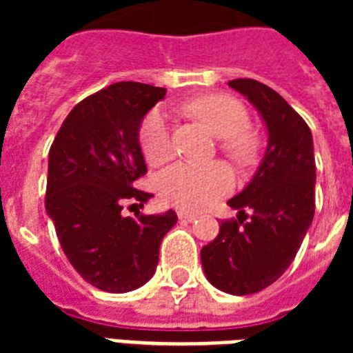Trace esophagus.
<instances>
[{"label":"esophagus","mask_w":353,"mask_h":353,"mask_svg":"<svg viewBox=\"0 0 353 353\" xmlns=\"http://www.w3.org/2000/svg\"><path fill=\"white\" fill-rule=\"evenodd\" d=\"M177 218H179L181 221H194L196 220V214L187 212V210H179V212H177Z\"/></svg>","instance_id":"34e87169"}]
</instances>
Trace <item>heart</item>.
<instances>
[{"mask_svg":"<svg viewBox=\"0 0 353 353\" xmlns=\"http://www.w3.org/2000/svg\"><path fill=\"white\" fill-rule=\"evenodd\" d=\"M192 117L201 121L216 137L220 148L231 159L247 163L256 152V143L249 133V113L238 99L221 93H209L187 102ZM139 144L146 163L157 166L174 155L170 121L165 112L152 110L139 130ZM234 174L223 163L190 165L176 163L161 172L155 179V190L166 205L183 210L205 209L231 192Z\"/></svg>","mask_w":353,"mask_h":353,"instance_id":"b5f03b06","label":"heart"}]
</instances>
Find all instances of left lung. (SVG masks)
<instances>
[{"label":"left lung","mask_w":353,"mask_h":353,"mask_svg":"<svg viewBox=\"0 0 353 353\" xmlns=\"http://www.w3.org/2000/svg\"><path fill=\"white\" fill-rule=\"evenodd\" d=\"M256 108L268 126V150L252 181L229 207L238 220L201 249V265L214 288L251 295L279 280L293 262L315 214L313 139L304 119L269 85L252 79L229 82Z\"/></svg>","instance_id":"left-lung-1"}]
</instances>
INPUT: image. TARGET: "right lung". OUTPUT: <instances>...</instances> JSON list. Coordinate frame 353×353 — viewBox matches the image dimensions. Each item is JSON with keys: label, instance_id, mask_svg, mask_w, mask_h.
<instances>
[{"label": "right lung", "instance_id": "add662e5", "mask_svg": "<svg viewBox=\"0 0 353 353\" xmlns=\"http://www.w3.org/2000/svg\"><path fill=\"white\" fill-rule=\"evenodd\" d=\"M165 88L117 82L71 110L49 150L46 210L65 256L85 282L110 293L146 284L159 262L163 236L176 225L165 214H122L154 194L135 188L146 174L139 146L144 115Z\"/></svg>", "mask_w": 353, "mask_h": 353}]
</instances>
